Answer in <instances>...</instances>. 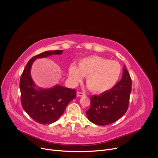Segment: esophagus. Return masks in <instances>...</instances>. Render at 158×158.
I'll list each match as a JSON object with an SVG mask.
<instances>
[{
	"label": "esophagus",
	"instance_id": "34e87169",
	"mask_svg": "<svg viewBox=\"0 0 158 158\" xmlns=\"http://www.w3.org/2000/svg\"><path fill=\"white\" fill-rule=\"evenodd\" d=\"M85 94L82 92H77V93H76V95H77L78 97H82V96H84Z\"/></svg>",
	"mask_w": 158,
	"mask_h": 158
}]
</instances>
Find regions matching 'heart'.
Instances as JSON below:
<instances>
[{
	"mask_svg": "<svg viewBox=\"0 0 158 158\" xmlns=\"http://www.w3.org/2000/svg\"><path fill=\"white\" fill-rule=\"evenodd\" d=\"M69 77L76 84L86 76V83L94 93H102L113 88L121 74V66L116 60L99 56H91L80 60L78 67L71 64Z\"/></svg>",
	"mask_w": 158,
	"mask_h": 158,
	"instance_id": "heart-1",
	"label": "heart"
}]
</instances>
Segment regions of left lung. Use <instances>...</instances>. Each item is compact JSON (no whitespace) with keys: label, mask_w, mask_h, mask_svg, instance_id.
I'll return each instance as SVG.
<instances>
[{"label":"left lung","mask_w":158,"mask_h":158,"mask_svg":"<svg viewBox=\"0 0 158 158\" xmlns=\"http://www.w3.org/2000/svg\"><path fill=\"white\" fill-rule=\"evenodd\" d=\"M132 80L125 66L121 80L111 89L91 96V106L86 111L89 121L98 125H107L121 118L128 108Z\"/></svg>","instance_id":"1"}]
</instances>
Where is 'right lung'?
<instances>
[{
  "instance_id": "add662e5",
  "label": "right lung",
  "mask_w": 158,
  "mask_h": 158,
  "mask_svg": "<svg viewBox=\"0 0 158 158\" xmlns=\"http://www.w3.org/2000/svg\"><path fill=\"white\" fill-rule=\"evenodd\" d=\"M62 53L63 50L47 51L34 56L28 61L20 77L22 107L31 118L43 125H49L58 120L67 105L76 98V91L60 85L49 89L35 88L30 74L31 65L36 59Z\"/></svg>"
}]
</instances>
